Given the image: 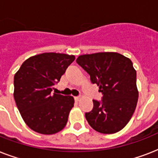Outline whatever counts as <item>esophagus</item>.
Segmentation results:
<instances>
[{"mask_svg": "<svg viewBox=\"0 0 158 158\" xmlns=\"http://www.w3.org/2000/svg\"><path fill=\"white\" fill-rule=\"evenodd\" d=\"M74 99H75V101H79V99H80V97H74Z\"/></svg>", "mask_w": 158, "mask_h": 158, "instance_id": "obj_1", "label": "esophagus"}]
</instances>
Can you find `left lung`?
Segmentation results:
<instances>
[{"mask_svg":"<svg viewBox=\"0 0 158 158\" xmlns=\"http://www.w3.org/2000/svg\"><path fill=\"white\" fill-rule=\"evenodd\" d=\"M76 62L103 94L102 102L93 100V110L85 113L90 126L102 134L122 130L132 117L139 98L132 61L120 53L98 52L79 56Z\"/></svg>","mask_w":158,"mask_h":158,"instance_id":"1","label":"left lung"}]
</instances>
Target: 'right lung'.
<instances>
[{
	"label": "right lung",
	"instance_id": "right-lung-1",
	"mask_svg": "<svg viewBox=\"0 0 158 158\" xmlns=\"http://www.w3.org/2000/svg\"><path fill=\"white\" fill-rule=\"evenodd\" d=\"M74 59L73 55L42 53L26 60L15 74V101L25 124L33 131L54 135L66 125L74 98L52 91Z\"/></svg>",
	"mask_w": 158,
	"mask_h": 158
}]
</instances>
